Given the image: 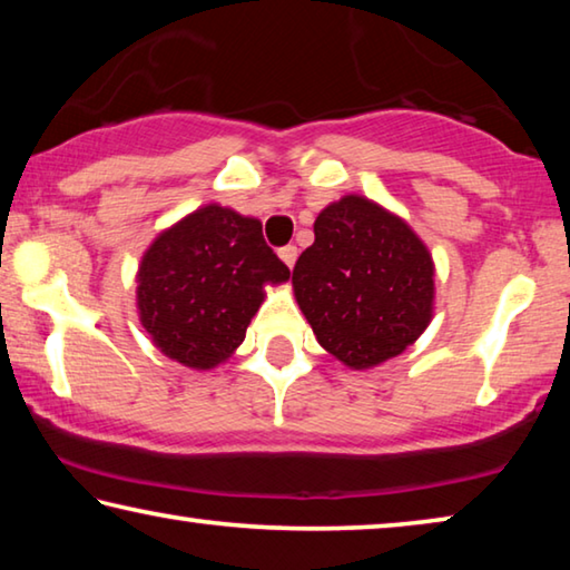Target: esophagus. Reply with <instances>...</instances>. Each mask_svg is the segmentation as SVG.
<instances>
[{
	"mask_svg": "<svg viewBox=\"0 0 570 570\" xmlns=\"http://www.w3.org/2000/svg\"><path fill=\"white\" fill-rule=\"evenodd\" d=\"M296 256H298L296 246H284V248H278V258H282V262H284L288 268H294V264H296Z\"/></svg>",
	"mask_w": 570,
	"mask_h": 570,
	"instance_id": "34e87169",
	"label": "esophagus"
}]
</instances>
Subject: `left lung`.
<instances>
[{
  "label": "left lung",
  "mask_w": 570,
  "mask_h": 570,
  "mask_svg": "<svg viewBox=\"0 0 570 570\" xmlns=\"http://www.w3.org/2000/svg\"><path fill=\"white\" fill-rule=\"evenodd\" d=\"M294 294L326 352L354 370L402 354L432 320L435 266L390 210L344 196L314 220L294 266Z\"/></svg>",
  "instance_id": "obj_1"
}]
</instances>
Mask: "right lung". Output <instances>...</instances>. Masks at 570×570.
<instances>
[{
  "mask_svg": "<svg viewBox=\"0 0 570 570\" xmlns=\"http://www.w3.org/2000/svg\"><path fill=\"white\" fill-rule=\"evenodd\" d=\"M288 274L266 246L262 220L210 204L163 230L142 256L140 322L170 360L210 370L244 342L264 286Z\"/></svg>",
  "mask_w": 570,
  "mask_h": 570,
  "instance_id": "1",
  "label": "right lung"
}]
</instances>
